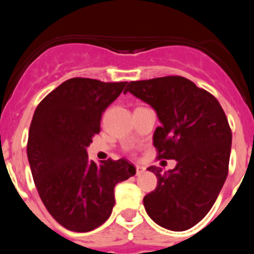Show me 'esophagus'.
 Here are the masks:
<instances>
[{
	"instance_id": "1",
	"label": "esophagus",
	"mask_w": 254,
	"mask_h": 254,
	"mask_svg": "<svg viewBox=\"0 0 254 254\" xmlns=\"http://www.w3.org/2000/svg\"><path fill=\"white\" fill-rule=\"evenodd\" d=\"M142 172H145V167H142V166L137 165L136 166V176H140Z\"/></svg>"
}]
</instances>
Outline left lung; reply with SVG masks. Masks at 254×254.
<instances>
[{
    "instance_id": "1",
    "label": "left lung",
    "mask_w": 254,
    "mask_h": 254,
    "mask_svg": "<svg viewBox=\"0 0 254 254\" xmlns=\"http://www.w3.org/2000/svg\"><path fill=\"white\" fill-rule=\"evenodd\" d=\"M127 91L157 113L153 132L158 158L176 160L173 170L151 166L157 187L143 206L157 225L186 231L216 201L229 172L232 134L217 99L181 76L129 82Z\"/></svg>"
}]
</instances>
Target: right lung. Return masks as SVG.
I'll list each match as a JSON object with an SVG mask.
<instances>
[{"label": "right lung", "instance_id": "1", "mask_svg": "<svg viewBox=\"0 0 254 254\" xmlns=\"http://www.w3.org/2000/svg\"><path fill=\"white\" fill-rule=\"evenodd\" d=\"M127 82L70 78L39 103L33 115L27 155L43 204L65 229L88 232L111 216L114 187L136 173L125 158L88 160L87 147L101 130L102 113Z\"/></svg>", "mask_w": 254, "mask_h": 254}]
</instances>
